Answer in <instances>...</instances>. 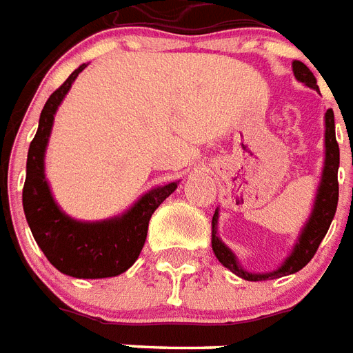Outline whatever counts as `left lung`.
I'll use <instances>...</instances> for the list:
<instances>
[{
  "label": "left lung",
  "instance_id": "1",
  "mask_svg": "<svg viewBox=\"0 0 353 353\" xmlns=\"http://www.w3.org/2000/svg\"><path fill=\"white\" fill-rule=\"evenodd\" d=\"M294 74L299 82L307 83L312 90H318L316 85L314 74L310 72V69L301 61H294ZM336 172H339V143L335 138V116L333 110L325 112V166H323L322 183H320V190L316 196L314 211L310 215L309 223L303 230L299 243L296 245V249L292 252V256L284 262L281 270L273 271V273H265V275H254L249 271H243L236 262V256L232 254V250L224 245L219 237L215 236L216 230V211L213 215V234H211V245H213V252L219 258V262L223 263L224 268H228L232 273H236L237 276H241L245 281H268V279H279V276L292 275L296 271L303 270L307 263L312 260L316 254V250L320 247V243L327 234V230L331 226V221L335 216L336 202H339V179H336Z\"/></svg>",
  "mask_w": 353,
  "mask_h": 353
}]
</instances>
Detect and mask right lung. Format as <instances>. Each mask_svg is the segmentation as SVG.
Listing matches in <instances>:
<instances>
[{
    "instance_id": "right-lung-1",
    "label": "right lung",
    "mask_w": 353,
    "mask_h": 353,
    "mask_svg": "<svg viewBox=\"0 0 353 353\" xmlns=\"http://www.w3.org/2000/svg\"><path fill=\"white\" fill-rule=\"evenodd\" d=\"M83 69L85 65H80L44 104L37 134L28 151L22 203L31 234L56 270L77 279H104L123 273L137 262L153 211L177 183L150 190L123 216L104 223H77L59 211L44 179V150L57 106Z\"/></svg>"
}]
</instances>
